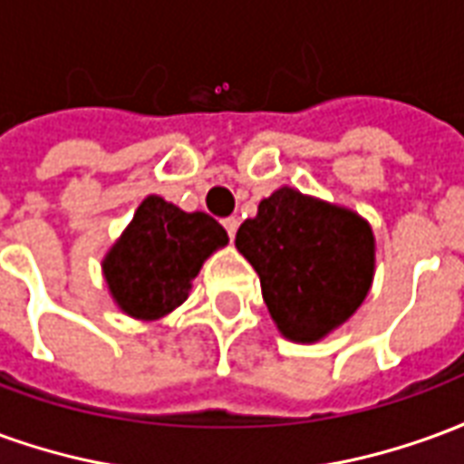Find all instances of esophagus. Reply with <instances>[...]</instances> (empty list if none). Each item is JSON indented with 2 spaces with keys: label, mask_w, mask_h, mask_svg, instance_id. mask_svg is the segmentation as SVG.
<instances>
[{
  "label": "esophagus",
  "mask_w": 464,
  "mask_h": 464,
  "mask_svg": "<svg viewBox=\"0 0 464 464\" xmlns=\"http://www.w3.org/2000/svg\"><path fill=\"white\" fill-rule=\"evenodd\" d=\"M223 228H226V233H228V236H236V228H238V218H236V216H231V218H223Z\"/></svg>",
  "instance_id": "esophagus-1"
}]
</instances>
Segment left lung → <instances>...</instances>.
<instances>
[{
  "label": "left lung",
  "instance_id": "8db88e82",
  "mask_svg": "<svg viewBox=\"0 0 464 464\" xmlns=\"http://www.w3.org/2000/svg\"><path fill=\"white\" fill-rule=\"evenodd\" d=\"M236 248L258 273L271 318L291 341H321L358 311L372 283L368 223L288 186L241 223Z\"/></svg>",
  "mask_w": 464,
  "mask_h": 464
}]
</instances>
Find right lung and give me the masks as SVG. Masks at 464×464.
I'll return each instance as SVG.
<instances>
[{"label": "right lung", "instance_id": "1", "mask_svg": "<svg viewBox=\"0 0 464 464\" xmlns=\"http://www.w3.org/2000/svg\"><path fill=\"white\" fill-rule=\"evenodd\" d=\"M226 243L228 233L208 213L149 196L106 256L109 291L123 313L156 321L188 298L203 261Z\"/></svg>", "mask_w": 464, "mask_h": 464}]
</instances>
